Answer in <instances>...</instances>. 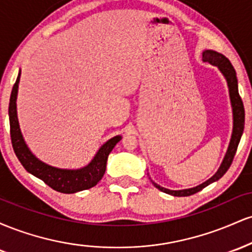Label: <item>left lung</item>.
<instances>
[{"instance_id": "left-lung-1", "label": "left lung", "mask_w": 252, "mask_h": 252, "mask_svg": "<svg viewBox=\"0 0 252 252\" xmlns=\"http://www.w3.org/2000/svg\"><path fill=\"white\" fill-rule=\"evenodd\" d=\"M202 62L210 63L211 65L216 66L219 71L221 72V74L224 76L225 80L227 83L228 88V94H230V100H231V108H232V117H233V126H232V134H231V140L228 143L226 154H225L224 158H222L220 166H219L218 170L216 172V174L211 176L209 180H206L202 184L198 185V186L192 187V189H164V187L160 186L156 182L150 180L153 182V185L158 189H160L161 192L167 193V194L174 195V196H189L194 194V193L199 192L202 189H205L206 186H209L212 182L218 181L225 173L227 172V169L230 168L231 163H232L233 158L237 152V147H238L239 141L243 135V130H244V120H245V112H244V105H243L242 98L239 96L238 92V80H237L236 71L233 68V66L231 65L230 60L226 57L222 56L221 53L212 51V50H206L202 52Z\"/></svg>"}]
</instances>
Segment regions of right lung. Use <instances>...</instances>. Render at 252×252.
<instances>
[{
    "label": "right lung",
    "mask_w": 252,
    "mask_h": 252,
    "mask_svg": "<svg viewBox=\"0 0 252 252\" xmlns=\"http://www.w3.org/2000/svg\"><path fill=\"white\" fill-rule=\"evenodd\" d=\"M20 76H21V71L19 72V76H17L16 82L14 84L13 90H11L9 111H8L9 112L11 144H13V149L20 162L28 173L36 176L37 179H40L46 185H48L51 189H56L60 193L71 194V193H77L96 186L98 182L102 180L104 173H105L106 161H108L109 154L114 149V147L120 142L122 136L117 135L115 137L110 138L109 141H106L97 150L94 158L86 166L80 167V168H59V167H54L43 162L28 148L24 136H22L21 129H20L16 111Z\"/></svg>",
    "instance_id": "1"
}]
</instances>
